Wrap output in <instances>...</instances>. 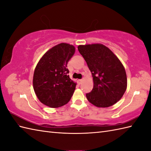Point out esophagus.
Instances as JSON below:
<instances>
[{
  "label": "esophagus",
  "instance_id": "1",
  "mask_svg": "<svg viewBox=\"0 0 151 151\" xmlns=\"http://www.w3.org/2000/svg\"><path fill=\"white\" fill-rule=\"evenodd\" d=\"M77 82H78V84L79 85H81V84H82V80H78Z\"/></svg>",
  "mask_w": 151,
  "mask_h": 151
}]
</instances>
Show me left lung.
<instances>
[{"label": "left lung", "mask_w": 151, "mask_h": 151, "mask_svg": "<svg viewBox=\"0 0 151 151\" xmlns=\"http://www.w3.org/2000/svg\"><path fill=\"white\" fill-rule=\"evenodd\" d=\"M78 50L87 63L93 81V88L86 94V98L99 108L113 106L122 98L127 88L123 65L108 47L101 43L81 45Z\"/></svg>", "instance_id": "obj_1"}]
</instances>
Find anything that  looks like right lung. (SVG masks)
Listing matches in <instances>:
<instances>
[{"instance_id": "right-lung-1", "label": "right lung", "mask_w": 151, "mask_h": 151, "mask_svg": "<svg viewBox=\"0 0 151 151\" xmlns=\"http://www.w3.org/2000/svg\"><path fill=\"white\" fill-rule=\"evenodd\" d=\"M75 52L73 45L62 43L43 54L35 68L33 88L37 99L50 108H58L68 102L76 83L69 78L67 63Z\"/></svg>"}]
</instances>
